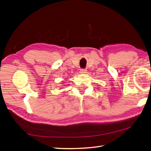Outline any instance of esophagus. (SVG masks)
<instances>
[{"instance_id": "1", "label": "esophagus", "mask_w": 151, "mask_h": 151, "mask_svg": "<svg viewBox=\"0 0 151 151\" xmlns=\"http://www.w3.org/2000/svg\"><path fill=\"white\" fill-rule=\"evenodd\" d=\"M80 73H81V74H85V73H86V69H81Z\"/></svg>"}]
</instances>
